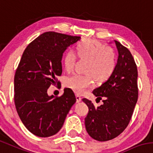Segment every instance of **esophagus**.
<instances>
[{"mask_svg": "<svg viewBox=\"0 0 153 153\" xmlns=\"http://www.w3.org/2000/svg\"><path fill=\"white\" fill-rule=\"evenodd\" d=\"M76 102H80L82 101V98L79 96V95H76Z\"/></svg>", "mask_w": 153, "mask_h": 153, "instance_id": "obj_1", "label": "esophagus"}]
</instances>
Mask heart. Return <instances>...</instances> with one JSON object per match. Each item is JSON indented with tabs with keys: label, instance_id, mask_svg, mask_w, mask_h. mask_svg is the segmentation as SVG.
<instances>
[{
	"label": "heart",
	"instance_id": "obj_1",
	"mask_svg": "<svg viewBox=\"0 0 153 153\" xmlns=\"http://www.w3.org/2000/svg\"><path fill=\"white\" fill-rule=\"evenodd\" d=\"M76 52L81 58L89 60L86 72L89 75L75 74L65 80V86L77 94L83 93L93 84V76L99 82L105 80L113 74L116 67V56L113 49L90 39H82L76 45ZM76 62V55L68 51L63 58L64 69L71 72Z\"/></svg>",
	"mask_w": 153,
	"mask_h": 153
}]
</instances>
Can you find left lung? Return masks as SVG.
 <instances>
[{"label": "left lung", "mask_w": 153, "mask_h": 153, "mask_svg": "<svg viewBox=\"0 0 153 153\" xmlns=\"http://www.w3.org/2000/svg\"><path fill=\"white\" fill-rule=\"evenodd\" d=\"M118 52L117 64L108 79L92 93L103 104L96 108L92 102L82 99L89 107L85 126L89 135L98 141L115 138L128 125L138 99L137 67L127 48L114 40Z\"/></svg>", "instance_id": "1"}]
</instances>
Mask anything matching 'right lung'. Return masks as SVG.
<instances>
[{
    "instance_id": "1",
    "label": "right lung",
    "mask_w": 153,
    "mask_h": 153,
    "mask_svg": "<svg viewBox=\"0 0 153 153\" xmlns=\"http://www.w3.org/2000/svg\"><path fill=\"white\" fill-rule=\"evenodd\" d=\"M80 39L47 32L22 54L14 76V102L22 124L34 135L48 137L57 134L76 101L69 88H64L61 97L48 96L47 91L62 74L64 52Z\"/></svg>"
}]
</instances>
